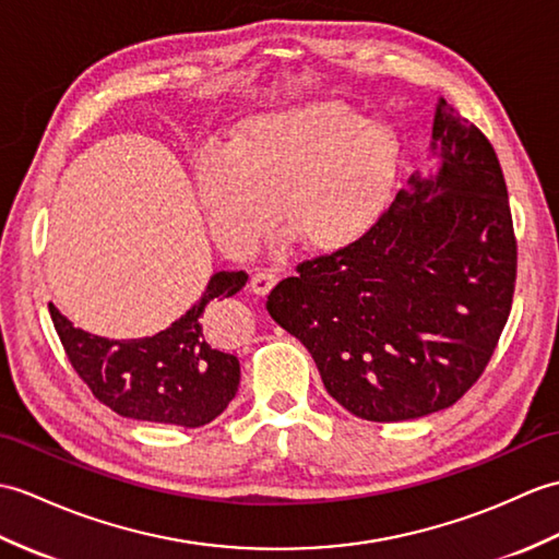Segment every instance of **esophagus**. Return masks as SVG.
Wrapping results in <instances>:
<instances>
[{
    "instance_id": "1",
    "label": "esophagus",
    "mask_w": 559,
    "mask_h": 559,
    "mask_svg": "<svg viewBox=\"0 0 559 559\" xmlns=\"http://www.w3.org/2000/svg\"><path fill=\"white\" fill-rule=\"evenodd\" d=\"M276 281H278L276 271L259 269V271H254V276L250 278V288H252V293H257V295H266L271 288H274Z\"/></svg>"
}]
</instances>
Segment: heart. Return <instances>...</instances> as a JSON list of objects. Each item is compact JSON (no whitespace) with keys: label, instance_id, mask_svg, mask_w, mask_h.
<instances>
[{"label":"heart","instance_id":"b5f03b06","mask_svg":"<svg viewBox=\"0 0 559 559\" xmlns=\"http://www.w3.org/2000/svg\"><path fill=\"white\" fill-rule=\"evenodd\" d=\"M400 166L397 135L333 99H311L245 121L226 152L198 166L200 204L214 240L250 252L278 206L297 248L341 252L379 224Z\"/></svg>","mask_w":559,"mask_h":559}]
</instances>
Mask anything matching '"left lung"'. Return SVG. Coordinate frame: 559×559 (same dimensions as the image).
Returning <instances> with one entry per match:
<instances>
[{
  "mask_svg": "<svg viewBox=\"0 0 559 559\" xmlns=\"http://www.w3.org/2000/svg\"><path fill=\"white\" fill-rule=\"evenodd\" d=\"M431 152L436 176L414 174L365 238L269 293L271 319L309 349L329 395L367 421L455 405L512 309L516 240L496 150L440 99Z\"/></svg>",
  "mask_w": 559,
  "mask_h": 559,
  "instance_id": "left-lung-1",
  "label": "left lung"
}]
</instances>
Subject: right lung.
Returning a JSON list of instances; mask_svg holds the SVG:
<instances>
[{
  "label": "right lung",
  "mask_w": 559,
  "mask_h": 559,
  "mask_svg": "<svg viewBox=\"0 0 559 559\" xmlns=\"http://www.w3.org/2000/svg\"><path fill=\"white\" fill-rule=\"evenodd\" d=\"M245 283V271H218L183 317L150 338H99L51 302L49 314L71 367L102 405L128 419L198 428L214 421L240 385V361L210 341L204 307Z\"/></svg>",
  "instance_id": "add662e5"
}]
</instances>
